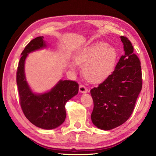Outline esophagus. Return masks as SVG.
<instances>
[{"mask_svg":"<svg viewBox=\"0 0 156 156\" xmlns=\"http://www.w3.org/2000/svg\"><path fill=\"white\" fill-rule=\"evenodd\" d=\"M88 91V89L85 87L84 86L83 84H80L79 85V92L81 93H87Z\"/></svg>","mask_w":156,"mask_h":156,"instance_id":"34e87169","label":"esophagus"}]
</instances>
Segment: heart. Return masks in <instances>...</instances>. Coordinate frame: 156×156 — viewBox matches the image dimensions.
Instances as JSON below:
<instances>
[{"mask_svg":"<svg viewBox=\"0 0 156 156\" xmlns=\"http://www.w3.org/2000/svg\"><path fill=\"white\" fill-rule=\"evenodd\" d=\"M116 50L105 42L99 41L79 51L75 56V62L83 66L82 73L87 81L96 83L107 79L115 66ZM70 68L75 69L73 63Z\"/></svg>","mask_w":156,"mask_h":156,"instance_id":"1","label":"heart"}]
</instances>
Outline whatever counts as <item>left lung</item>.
Returning a JSON list of instances; mask_svg holds the SVG:
<instances>
[{"label": "left lung", "instance_id": "left-lung-1", "mask_svg": "<svg viewBox=\"0 0 156 156\" xmlns=\"http://www.w3.org/2000/svg\"><path fill=\"white\" fill-rule=\"evenodd\" d=\"M120 39L124 55L109 76L90 90L94 101L91 119L94 125L103 130L115 128L128 120L142 89L140 60L129 40L123 36Z\"/></svg>", "mask_w": 156, "mask_h": 156}]
</instances>
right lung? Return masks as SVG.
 I'll return each instance as SVG.
<instances>
[{"label": "right lung", "instance_id": "obj_1", "mask_svg": "<svg viewBox=\"0 0 156 156\" xmlns=\"http://www.w3.org/2000/svg\"><path fill=\"white\" fill-rule=\"evenodd\" d=\"M46 47L43 36L37 37L27 45L19 62L16 81L21 109L32 124L44 129L58 127L65 120V105L79 91V84L73 81H60L48 92L33 93L26 81L25 61L30 52Z\"/></svg>", "mask_w": 156, "mask_h": 156}]
</instances>
